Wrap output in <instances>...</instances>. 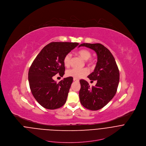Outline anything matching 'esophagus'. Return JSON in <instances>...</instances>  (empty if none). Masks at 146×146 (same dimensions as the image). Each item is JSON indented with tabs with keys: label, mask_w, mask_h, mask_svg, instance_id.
<instances>
[{
	"label": "esophagus",
	"mask_w": 146,
	"mask_h": 146,
	"mask_svg": "<svg viewBox=\"0 0 146 146\" xmlns=\"http://www.w3.org/2000/svg\"><path fill=\"white\" fill-rule=\"evenodd\" d=\"M74 82H79V80L78 79H75V78H74Z\"/></svg>",
	"instance_id": "obj_1"
}]
</instances>
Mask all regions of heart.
<instances>
[{"label":"heart","instance_id":"obj_1","mask_svg":"<svg viewBox=\"0 0 146 146\" xmlns=\"http://www.w3.org/2000/svg\"><path fill=\"white\" fill-rule=\"evenodd\" d=\"M78 54L84 60L86 61L89 64H93V61L89 59L92 56L91 53L89 50L85 49H80L78 52ZM71 56H72L71 53H67L64 56L63 59V63L65 66L68 67L70 66ZM88 70L86 68L82 69L74 68L68 70L67 71L66 74L68 76H71L75 79H80L86 75L88 74Z\"/></svg>","mask_w":146,"mask_h":146}]
</instances>
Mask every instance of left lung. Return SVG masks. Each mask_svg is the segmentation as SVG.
Segmentation results:
<instances>
[{
    "mask_svg": "<svg viewBox=\"0 0 146 146\" xmlns=\"http://www.w3.org/2000/svg\"><path fill=\"white\" fill-rule=\"evenodd\" d=\"M80 46H86L94 50L97 54V62L94 71L88 78L95 86L90 87L88 83L80 80L79 98L81 104L88 110L101 109L115 96L119 83L120 73L115 60L110 51L100 43H83Z\"/></svg>",
    "mask_w": 146,
    "mask_h": 146,
    "instance_id": "obj_1",
    "label": "left lung"
}]
</instances>
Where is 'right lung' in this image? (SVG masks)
Instances as JSON below:
<instances>
[{
	"instance_id": "add662e5",
	"label": "right lung",
	"mask_w": 146,
	"mask_h": 146,
	"mask_svg": "<svg viewBox=\"0 0 146 146\" xmlns=\"http://www.w3.org/2000/svg\"><path fill=\"white\" fill-rule=\"evenodd\" d=\"M78 45V42H50L32 63L28 74L30 88L35 99L43 107L54 110L66 103L73 78H64L58 83L52 78L57 74L62 77L64 57Z\"/></svg>"
}]
</instances>
